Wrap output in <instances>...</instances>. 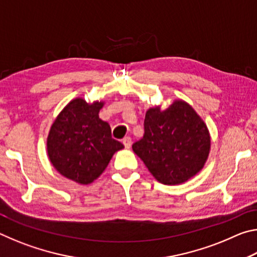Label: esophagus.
I'll use <instances>...</instances> for the list:
<instances>
[{
	"label": "esophagus",
	"instance_id": "34e87169",
	"mask_svg": "<svg viewBox=\"0 0 257 257\" xmlns=\"http://www.w3.org/2000/svg\"><path fill=\"white\" fill-rule=\"evenodd\" d=\"M122 143L125 149H130V146H132V138L130 137H124L122 139Z\"/></svg>",
	"mask_w": 257,
	"mask_h": 257
}]
</instances>
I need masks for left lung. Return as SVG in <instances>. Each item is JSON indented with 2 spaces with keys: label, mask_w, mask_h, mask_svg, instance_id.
Masks as SVG:
<instances>
[{
  "label": "left lung",
  "mask_w": 257,
  "mask_h": 257,
  "mask_svg": "<svg viewBox=\"0 0 257 257\" xmlns=\"http://www.w3.org/2000/svg\"><path fill=\"white\" fill-rule=\"evenodd\" d=\"M145 134L133 151L156 180L179 185L202 170L211 150L206 123L193 106L175 99L167 108L147 110Z\"/></svg>",
  "instance_id": "1"
}]
</instances>
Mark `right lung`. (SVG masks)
<instances>
[{
	"instance_id": "obj_1",
	"label": "right lung",
	"mask_w": 257,
	"mask_h": 257,
	"mask_svg": "<svg viewBox=\"0 0 257 257\" xmlns=\"http://www.w3.org/2000/svg\"><path fill=\"white\" fill-rule=\"evenodd\" d=\"M103 101L69 102L52 123L46 146L51 163L60 175L80 185L102 175L115 152L123 149L111 136L106 121L99 119Z\"/></svg>"
}]
</instances>
